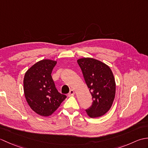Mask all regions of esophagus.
I'll return each instance as SVG.
<instances>
[{
    "label": "esophagus",
    "mask_w": 148,
    "mask_h": 148,
    "mask_svg": "<svg viewBox=\"0 0 148 148\" xmlns=\"http://www.w3.org/2000/svg\"><path fill=\"white\" fill-rule=\"evenodd\" d=\"M74 93H75L74 91L73 90H71L70 92H69V93H68V96H69V97H70V96H73L74 95Z\"/></svg>",
    "instance_id": "1"
}]
</instances>
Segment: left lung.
<instances>
[{
  "instance_id": "1",
  "label": "left lung",
  "mask_w": 148,
  "mask_h": 148,
  "mask_svg": "<svg viewBox=\"0 0 148 148\" xmlns=\"http://www.w3.org/2000/svg\"><path fill=\"white\" fill-rule=\"evenodd\" d=\"M84 81L90 89L93 102L86 111L91 118L102 116L111 108L116 93V83L108 65L94 58L77 60Z\"/></svg>"
}]
</instances>
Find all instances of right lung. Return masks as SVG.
<instances>
[{
	"label": "right lung",
	"mask_w": 148,
	"mask_h": 148,
	"mask_svg": "<svg viewBox=\"0 0 148 148\" xmlns=\"http://www.w3.org/2000/svg\"><path fill=\"white\" fill-rule=\"evenodd\" d=\"M56 64V61L42 60L25 74L23 90L27 102L34 112L42 116L52 114L67 97L58 92L51 77Z\"/></svg>",
	"instance_id": "obj_1"
}]
</instances>
